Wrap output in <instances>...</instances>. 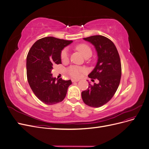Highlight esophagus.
I'll return each mask as SVG.
<instances>
[{"label":"esophagus","instance_id":"obj_1","mask_svg":"<svg viewBox=\"0 0 149 149\" xmlns=\"http://www.w3.org/2000/svg\"><path fill=\"white\" fill-rule=\"evenodd\" d=\"M71 81H72V82H78L79 80V79H72Z\"/></svg>","mask_w":149,"mask_h":149}]
</instances>
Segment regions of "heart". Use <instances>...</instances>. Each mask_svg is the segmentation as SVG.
Returning a JSON list of instances; mask_svg holds the SVG:
<instances>
[{"instance_id": "1", "label": "heart", "mask_w": 149, "mask_h": 149, "mask_svg": "<svg viewBox=\"0 0 149 149\" xmlns=\"http://www.w3.org/2000/svg\"><path fill=\"white\" fill-rule=\"evenodd\" d=\"M76 49L82 54V55L85 57L88 54L92 53L91 49L90 48L88 45L81 43L79 44L78 45L76 46ZM68 50L66 48H65L63 49L61 53V59L63 61H65L68 59ZM83 71V70L80 68L78 66H71L70 67L68 70V73L69 74L73 76L74 78H79L81 75Z\"/></svg>"}]
</instances>
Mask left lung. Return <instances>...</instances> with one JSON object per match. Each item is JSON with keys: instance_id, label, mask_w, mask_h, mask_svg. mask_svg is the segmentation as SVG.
I'll list each match as a JSON object with an SVG mask.
<instances>
[{"instance_id": "8db88e82", "label": "left lung", "mask_w": 149, "mask_h": 149, "mask_svg": "<svg viewBox=\"0 0 149 149\" xmlns=\"http://www.w3.org/2000/svg\"><path fill=\"white\" fill-rule=\"evenodd\" d=\"M91 43L96 49L97 61L89 73L90 78L97 79L99 83L91 85L81 93L86 104L100 107L113 97L118 89L121 78V63L115 45L111 40L102 35H94L83 38Z\"/></svg>"}]
</instances>
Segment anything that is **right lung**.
<instances>
[{
  "label": "right lung",
  "mask_w": 149,
  "mask_h": 149,
  "mask_svg": "<svg viewBox=\"0 0 149 149\" xmlns=\"http://www.w3.org/2000/svg\"><path fill=\"white\" fill-rule=\"evenodd\" d=\"M73 41L52 37L39 39L26 57V76L30 86L38 99L48 105L64 100L71 80L58 79L51 73L53 66L61 64L62 49Z\"/></svg>",
  "instance_id": "1"
}]
</instances>
